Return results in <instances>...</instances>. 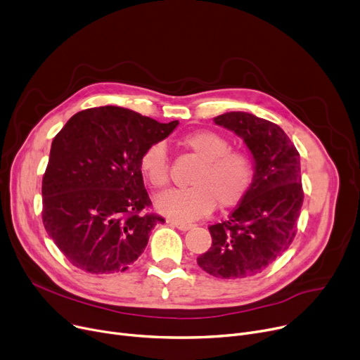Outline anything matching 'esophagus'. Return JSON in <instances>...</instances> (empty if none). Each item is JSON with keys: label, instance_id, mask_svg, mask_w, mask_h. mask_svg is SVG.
Wrapping results in <instances>:
<instances>
[{"label": "esophagus", "instance_id": "34e87169", "mask_svg": "<svg viewBox=\"0 0 360 360\" xmlns=\"http://www.w3.org/2000/svg\"><path fill=\"white\" fill-rule=\"evenodd\" d=\"M170 226H175V228H178L179 231H190L193 228V224L190 223H182V221H169Z\"/></svg>", "mask_w": 360, "mask_h": 360}]
</instances>
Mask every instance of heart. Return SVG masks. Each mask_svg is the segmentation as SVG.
Returning <instances> with one entry per match:
<instances>
[{
	"mask_svg": "<svg viewBox=\"0 0 360 360\" xmlns=\"http://www.w3.org/2000/svg\"><path fill=\"white\" fill-rule=\"evenodd\" d=\"M178 146L201 163L190 179L191 188L163 194L156 205L165 216L190 221L210 214L214 207L231 209L251 190L255 167L250 155L231 150L228 139L210 129L185 134ZM140 172L150 186L162 190L169 184V159L162 143L148 146L140 156Z\"/></svg>",
	"mask_w": 360,
	"mask_h": 360,
	"instance_id": "heart-1",
	"label": "heart"
}]
</instances>
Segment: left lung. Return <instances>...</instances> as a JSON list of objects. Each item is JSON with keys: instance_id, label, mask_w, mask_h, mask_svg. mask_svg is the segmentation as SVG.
<instances>
[{"instance_id": "left-lung-1", "label": "left lung", "mask_w": 360, "mask_h": 360, "mask_svg": "<svg viewBox=\"0 0 360 360\" xmlns=\"http://www.w3.org/2000/svg\"><path fill=\"white\" fill-rule=\"evenodd\" d=\"M214 122L245 141L255 176L229 219L210 226L212 247L197 262L219 278H247L266 270L296 236L304 202L299 151L278 125L252 113L228 112Z\"/></svg>"}]
</instances>
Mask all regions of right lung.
Segmentation results:
<instances>
[{
  "label": "right lung",
  "mask_w": 360,
  "mask_h": 360,
  "mask_svg": "<svg viewBox=\"0 0 360 360\" xmlns=\"http://www.w3.org/2000/svg\"><path fill=\"white\" fill-rule=\"evenodd\" d=\"M178 121L160 124L120 106L72 115L55 136L42 179V220L74 267L91 274L125 271L165 219L151 205L139 162Z\"/></svg>",
  "instance_id": "1"
}]
</instances>
